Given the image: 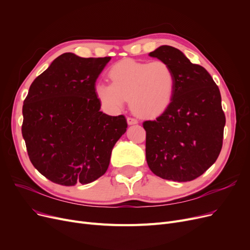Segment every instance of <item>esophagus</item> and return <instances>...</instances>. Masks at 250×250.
Masks as SVG:
<instances>
[{"mask_svg": "<svg viewBox=\"0 0 250 250\" xmlns=\"http://www.w3.org/2000/svg\"><path fill=\"white\" fill-rule=\"evenodd\" d=\"M126 121H127V124H128L129 125H137V124H138V120H137V118H134V117H127Z\"/></svg>", "mask_w": 250, "mask_h": 250, "instance_id": "34e87169", "label": "esophagus"}]
</instances>
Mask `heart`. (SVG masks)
<instances>
[{"mask_svg": "<svg viewBox=\"0 0 250 250\" xmlns=\"http://www.w3.org/2000/svg\"><path fill=\"white\" fill-rule=\"evenodd\" d=\"M111 83H97L95 94L105 110L122 109L129 99L132 110L143 117L163 113L172 102L175 74L163 61L137 62L125 59L108 70Z\"/></svg>", "mask_w": 250, "mask_h": 250, "instance_id": "b5f03b06", "label": "heart"}]
</instances>
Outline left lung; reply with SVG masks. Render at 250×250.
Here are the masks:
<instances>
[{
    "instance_id": "8db88e82",
    "label": "left lung",
    "mask_w": 250,
    "mask_h": 250,
    "mask_svg": "<svg viewBox=\"0 0 250 250\" xmlns=\"http://www.w3.org/2000/svg\"><path fill=\"white\" fill-rule=\"evenodd\" d=\"M150 57L167 62L175 74L172 102L146 129V159L163 179L190 181L217 160L226 123L220 90L202 65L190 62L179 49L161 45Z\"/></svg>"
}]
</instances>
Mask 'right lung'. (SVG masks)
Instances as JSON below:
<instances>
[{
	"label": "right lung",
	"instance_id": "add662e5",
	"mask_svg": "<svg viewBox=\"0 0 250 250\" xmlns=\"http://www.w3.org/2000/svg\"><path fill=\"white\" fill-rule=\"evenodd\" d=\"M109 61L65 52L35 79L24 100L22 136L29 159L58 185H87L102 176L125 133V117L100 111L95 94Z\"/></svg>",
	"mask_w": 250,
	"mask_h": 250
}]
</instances>
